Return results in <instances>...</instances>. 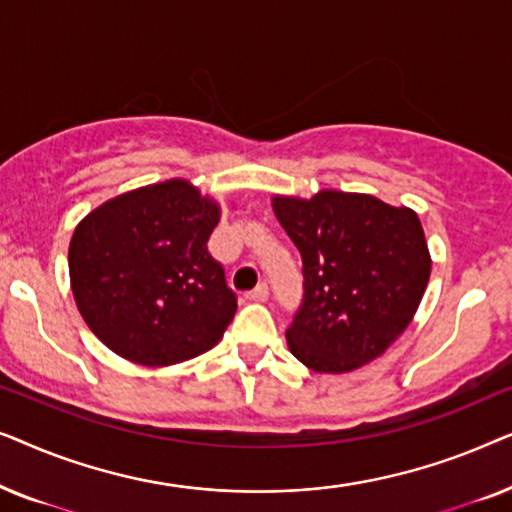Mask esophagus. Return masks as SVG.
I'll list each match as a JSON object with an SVG mask.
<instances>
[{
	"label": "esophagus",
	"instance_id": "34e87169",
	"mask_svg": "<svg viewBox=\"0 0 512 512\" xmlns=\"http://www.w3.org/2000/svg\"><path fill=\"white\" fill-rule=\"evenodd\" d=\"M268 296H270L268 284H258L254 291L247 293V300H254V303H265V300H268Z\"/></svg>",
	"mask_w": 512,
	"mask_h": 512
}]
</instances>
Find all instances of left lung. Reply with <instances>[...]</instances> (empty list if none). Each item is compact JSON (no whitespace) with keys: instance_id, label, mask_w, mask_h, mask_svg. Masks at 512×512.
<instances>
[{"instance_id":"1","label":"left lung","mask_w":512,"mask_h":512,"mask_svg":"<svg viewBox=\"0 0 512 512\" xmlns=\"http://www.w3.org/2000/svg\"><path fill=\"white\" fill-rule=\"evenodd\" d=\"M303 256V305L286 328L291 354L314 373H352L410 326L431 277L424 228L410 207L366 193L272 198Z\"/></svg>"}]
</instances>
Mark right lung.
Wrapping results in <instances>:
<instances>
[{
    "label": "right lung",
    "mask_w": 512,
    "mask_h": 512,
    "mask_svg": "<svg viewBox=\"0 0 512 512\" xmlns=\"http://www.w3.org/2000/svg\"><path fill=\"white\" fill-rule=\"evenodd\" d=\"M219 202L167 179L95 207L69 242V279L83 321L123 359L174 366L205 354L237 298L207 240Z\"/></svg>",
    "instance_id": "1"
}]
</instances>
